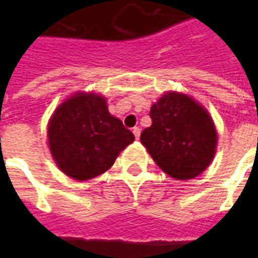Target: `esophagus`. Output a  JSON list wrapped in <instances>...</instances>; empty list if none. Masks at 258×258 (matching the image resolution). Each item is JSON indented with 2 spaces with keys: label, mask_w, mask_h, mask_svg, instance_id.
Segmentation results:
<instances>
[{
  "label": "esophagus",
  "mask_w": 258,
  "mask_h": 258,
  "mask_svg": "<svg viewBox=\"0 0 258 258\" xmlns=\"http://www.w3.org/2000/svg\"><path fill=\"white\" fill-rule=\"evenodd\" d=\"M133 133H134L135 138H137V140H140V135H141L140 127H134V128H133Z\"/></svg>",
  "instance_id": "34e87169"
}]
</instances>
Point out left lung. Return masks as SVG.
Here are the masks:
<instances>
[{
	"instance_id": "1",
	"label": "left lung",
	"mask_w": 258,
	"mask_h": 258,
	"mask_svg": "<svg viewBox=\"0 0 258 258\" xmlns=\"http://www.w3.org/2000/svg\"><path fill=\"white\" fill-rule=\"evenodd\" d=\"M152 125L141 142L163 171L175 179H192L210 164L217 146L213 118L185 94L167 92L152 105Z\"/></svg>"
}]
</instances>
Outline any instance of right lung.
<instances>
[{
	"instance_id": "right-lung-1",
	"label": "right lung",
	"mask_w": 258,
	"mask_h": 258,
	"mask_svg": "<svg viewBox=\"0 0 258 258\" xmlns=\"http://www.w3.org/2000/svg\"><path fill=\"white\" fill-rule=\"evenodd\" d=\"M134 134L107 110L106 99L77 92L55 110L48 124V145L58 167L79 181L112 167Z\"/></svg>"
}]
</instances>
